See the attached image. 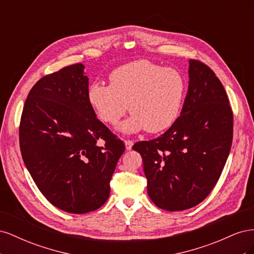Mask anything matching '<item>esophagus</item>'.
Masks as SVG:
<instances>
[{
    "label": "esophagus",
    "mask_w": 254,
    "mask_h": 254,
    "mask_svg": "<svg viewBox=\"0 0 254 254\" xmlns=\"http://www.w3.org/2000/svg\"><path fill=\"white\" fill-rule=\"evenodd\" d=\"M132 145H133V142L130 141V140H126L125 141V146H126V149L127 150H130L132 148Z\"/></svg>",
    "instance_id": "34e87169"
}]
</instances>
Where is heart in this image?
I'll use <instances>...</instances> for the list:
<instances>
[{"mask_svg":"<svg viewBox=\"0 0 254 254\" xmlns=\"http://www.w3.org/2000/svg\"><path fill=\"white\" fill-rule=\"evenodd\" d=\"M110 84H90L87 98L97 118L110 125L118 124L128 111L131 118L120 130L126 133L145 129L161 132L178 119L187 90L181 72L148 60H135L121 65L110 74Z\"/></svg>","mask_w":254,"mask_h":254,"instance_id":"b5f03b06","label":"heart"}]
</instances>
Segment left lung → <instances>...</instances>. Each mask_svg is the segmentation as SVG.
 <instances>
[{"label":"left lung","mask_w":254,"mask_h":254,"mask_svg":"<svg viewBox=\"0 0 254 254\" xmlns=\"http://www.w3.org/2000/svg\"><path fill=\"white\" fill-rule=\"evenodd\" d=\"M189 64L180 117L162 135L132 147L142 156L149 198L172 212L190 209L211 193L233 139V113L220 80L200 61Z\"/></svg>","instance_id":"8db88e82"}]
</instances>
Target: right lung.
I'll return each mask as SVG.
<instances>
[{"label":"right lung","mask_w":254,"mask_h":254,"mask_svg":"<svg viewBox=\"0 0 254 254\" xmlns=\"http://www.w3.org/2000/svg\"><path fill=\"white\" fill-rule=\"evenodd\" d=\"M81 64L44 76L30 90L20 123L24 164L43 196L58 209L84 214L109 198L110 180L125 151L96 119Z\"/></svg>","instance_id":"1"}]
</instances>
